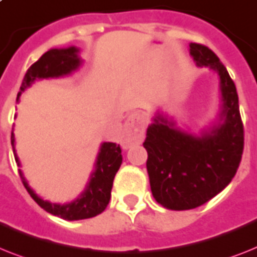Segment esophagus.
<instances>
[{"instance_id":"1","label":"esophagus","mask_w":257,"mask_h":257,"mask_svg":"<svg viewBox=\"0 0 257 257\" xmlns=\"http://www.w3.org/2000/svg\"><path fill=\"white\" fill-rule=\"evenodd\" d=\"M147 118L143 113L133 112L126 117L122 132V145L124 148H131L133 145L141 144L145 136Z\"/></svg>"}]
</instances>
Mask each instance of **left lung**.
I'll list each match as a JSON object with an SVG mask.
<instances>
[{
    "mask_svg": "<svg viewBox=\"0 0 257 257\" xmlns=\"http://www.w3.org/2000/svg\"><path fill=\"white\" fill-rule=\"evenodd\" d=\"M189 46L198 67H208L218 75V118L195 136L157 110L144 143L154 199L176 211L202 206L220 193L236 174L244 148L239 97L227 68L206 46Z\"/></svg>",
    "mask_w": 257,
    "mask_h": 257,
    "instance_id": "8db88e82",
    "label": "left lung"
}]
</instances>
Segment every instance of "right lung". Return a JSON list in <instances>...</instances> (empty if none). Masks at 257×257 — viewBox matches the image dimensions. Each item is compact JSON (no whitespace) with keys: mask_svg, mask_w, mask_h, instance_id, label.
<instances>
[{"mask_svg":"<svg viewBox=\"0 0 257 257\" xmlns=\"http://www.w3.org/2000/svg\"><path fill=\"white\" fill-rule=\"evenodd\" d=\"M83 63L79 56V49L71 46L67 49H51L27 70L25 75L20 92L17 96V101H20V96L25 89L29 88L35 80L42 79H54L68 76L78 70ZM12 147H13L14 158L18 166H21L20 158L16 153V137L12 132ZM122 162L121 148L114 143H103L100 145L99 153L96 157L95 170L91 173L89 181L85 186L84 191L76 199L68 203H51L42 199L35 191L29 186L24 173L20 169V176L24 186L30 194V197L41 206L45 211L50 212L55 216H59L66 220H80L99 215L105 210L109 203L110 190L113 185L116 173L120 169Z\"/></svg>","mask_w":257,"mask_h":257,"instance_id":"add662e5","label":"right lung"}]
</instances>
